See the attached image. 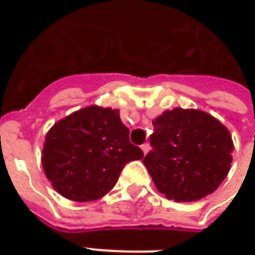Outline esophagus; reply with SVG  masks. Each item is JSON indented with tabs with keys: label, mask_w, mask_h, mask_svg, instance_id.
<instances>
[{
	"label": "esophagus",
	"mask_w": 255,
	"mask_h": 255,
	"mask_svg": "<svg viewBox=\"0 0 255 255\" xmlns=\"http://www.w3.org/2000/svg\"><path fill=\"white\" fill-rule=\"evenodd\" d=\"M141 149H143L144 155H147L148 152H149V149H151V145H149L148 143H144L143 145H141Z\"/></svg>",
	"instance_id": "1"
}]
</instances>
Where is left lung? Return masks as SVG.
<instances>
[{
    "label": "left lung",
    "mask_w": 255,
    "mask_h": 255,
    "mask_svg": "<svg viewBox=\"0 0 255 255\" xmlns=\"http://www.w3.org/2000/svg\"><path fill=\"white\" fill-rule=\"evenodd\" d=\"M152 151L143 163L169 200L190 202L213 193L230 169L233 141L228 128L200 110L174 108L153 122Z\"/></svg>",
    "instance_id": "8db88e82"
}]
</instances>
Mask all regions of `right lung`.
I'll list each match as a JSON object with an SVG mask.
<instances>
[{
  "instance_id": "right-lung-1",
  "label": "right lung",
  "mask_w": 255,
  "mask_h": 255,
  "mask_svg": "<svg viewBox=\"0 0 255 255\" xmlns=\"http://www.w3.org/2000/svg\"><path fill=\"white\" fill-rule=\"evenodd\" d=\"M143 157V151L129 141V129L118 110L90 106L51 127L42 165L58 193L85 202L107 194L126 164Z\"/></svg>"
}]
</instances>
